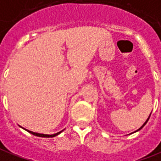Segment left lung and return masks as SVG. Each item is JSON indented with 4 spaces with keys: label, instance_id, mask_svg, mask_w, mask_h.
<instances>
[{
    "label": "left lung",
    "instance_id": "left-lung-1",
    "mask_svg": "<svg viewBox=\"0 0 161 161\" xmlns=\"http://www.w3.org/2000/svg\"><path fill=\"white\" fill-rule=\"evenodd\" d=\"M150 115H151V114H150ZM149 118H150V116H149ZM149 118H147V121H146V122H145V123H144V124H143L142 126V127H141L140 129H139V130H137L136 131H138V130H140L141 129H142V128L144 127V126H145V125H146V124H147V121H148V119H149Z\"/></svg>",
    "mask_w": 161,
    "mask_h": 161
}]
</instances>
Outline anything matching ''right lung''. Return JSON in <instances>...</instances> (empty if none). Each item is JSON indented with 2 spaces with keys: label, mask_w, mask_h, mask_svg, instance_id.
Here are the masks:
<instances>
[{
  "label": "right lung",
  "mask_w": 161,
  "mask_h": 161,
  "mask_svg": "<svg viewBox=\"0 0 161 161\" xmlns=\"http://www.w3.org/2000/svg\"><path fill=\"white\" fill-rule=\"evenodd\" d=\"M24 130H25V129H24ZM26 131H28L29 133H31V135H34V136H39V137H54L56 136H57V135H59L60 133H62V131H60V132H58V133L56 134H53V135H44V134H39V133H35V132H32V131H30V130H25Z\"/></svg>",
  "instance_id": "add662e5"
}]
</instances>
